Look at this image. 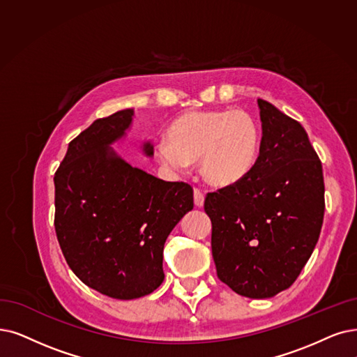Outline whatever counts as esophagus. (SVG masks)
Returning <instances> with one entry per match:
<instances>
[{"label": "esophagus", "mask_w": 357, "mask_h": 357, "mask_svg": "<svg viewBox=\"0 0 357 357\" xmlns=\"http://www.w3.org/2000/svg\"><path fill=\"white\" fill-rule=\"evenodd\" d=\"M193 197H195V204H196V206H204V202H205V195H204V192H202L201 189L195 188V190H193Z\"/></svg>", "instance_id": "esophagus-1"}]
</instances>
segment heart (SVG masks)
I'll return each instance as SVG.
<instances>
[{"label": "heart", "mask_w": 357, "mask_h": 357, "mask_svg": "<svg viewBox=\"0 0 357 357\" xmlns=\"http://www.w3.org/2000/svg\"><path fill=\"white\" fill-rule=\"evenodd\" d=\"M167 139L156 146L167 169L184 173L201 161L206 181L221 188L250 173L261 145L259 127L243 109L186 112L169 126Z\"/></svg>", "instance_id": "b5f03b06"}]
</instances>
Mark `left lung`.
Wrapping results in <instances>:
<instances>
[{
    "label": "left lung",
    "instance_id": "1",
    "mask_svg": "<svg viewBox=\"0 0 357 357\" xmlns=\"http://www.w3.org/2000/svg\"><path fill=\"white\" fill-rule=\"evenodd\" d=\"M259 155L240 181L208 193L212 256L233 291L266 298L287 290L317 246L324 221L322 164L302 124L258 99Z\"/></svg>",
    "mask_w": 357,
    "mask_h": 357
}]
</instances>
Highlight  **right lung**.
<instances>
[{"label":"right lung","instance_id":"add662e5","mask_svg":"<svg viewBox=\"0 0 357 357\" xmlns=\"http://www.w3.org/2000/svg\"><path fill=\"white\" fill-rule=\"evenodd\" d=\"M132 119L129 108L95 120L70 142L54 176V225L68 266L88 287L120 301L161 286L165 240L193 209L190 184L156 178L109 146ZM144 152L153 155L149 142Z\"/></svg>","mask_w":357,"mask_h":357}]
</instances>
